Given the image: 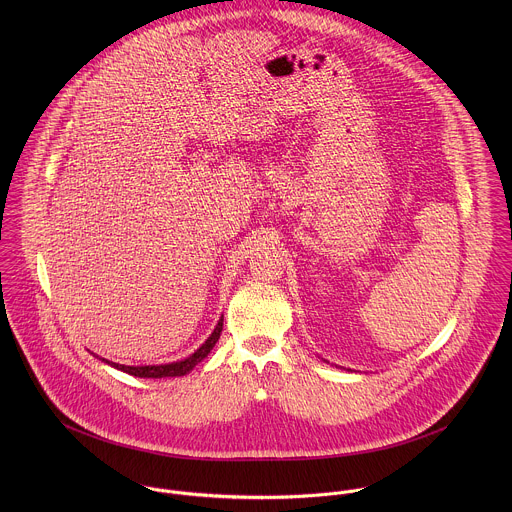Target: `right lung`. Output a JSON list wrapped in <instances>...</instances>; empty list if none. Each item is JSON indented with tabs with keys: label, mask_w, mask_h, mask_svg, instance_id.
<instances>
[{
	"label": "right lung",
	"mask_w": 512,
	"mask_h": 512,
	"mask_svg": "<svg viewBox=\"0 0 512 512\" xmlns=\"http://www.w3.org/2000/svg\"><path fill=\"white\" fill-rule=\"evenodd\" d=\"M220 331H222V319L217 323V327H215V331L211 333V337H209L193 355H189L187 359L177 361V363H169V365L126 366L118 365V363H110V361H106V359H102V361L108 363L110 366H114V368H118V370H124V372H128V374H132V376H140V378L183 376V374H187L189 370H193V366L199 365V363L213 351V347H215L217 341H219Z\"/></svg>",
	"instance_id": "1"
}]
</instances>
